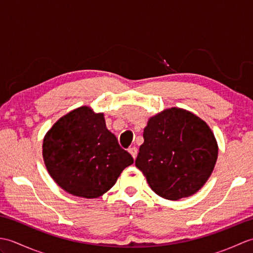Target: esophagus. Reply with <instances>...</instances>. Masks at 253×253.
Wrapping results in <instances>:
<instances>
[{
	"mask_svg": "<svg viewBox=\"0 0 253 253\" xmlns=\"http://www.w3.org/2000/svg\"><path fill=\"white\" fill-rule=\"evenodd\" d=\"M128 152H129L132 155L133 159H136L137 154H138V149L136 147H131V148L128 149Z\"/></svg>",
	"mask_w": 253,
	"mask_h": 253,
	"instance_id": "obj_1",
	"label": "esophagus"
}]
</instances>
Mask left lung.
Returning <instances> with one entry per match:
<instances>
[{"mask_svg": "<svg viewBox=\"0 0 253 253\" xmlns=\"http://www.w3.org/2000/svg\"><path fill=\"white\" fill-rule=\"evenodd\" d=\"M136 166L151 189L168 200L192 196L215 166L218 147L200 117L178 107L158 113L143 130Z\"/></svg>", "mask_w": 253, "mask_h": 253, "instance_id": "8db88e82", "label": "left lung"}]
</instances>
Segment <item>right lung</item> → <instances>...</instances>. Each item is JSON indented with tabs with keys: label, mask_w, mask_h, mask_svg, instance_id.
Wrapping results in <instances>:
<instances>
[{
	"label": "right lung",
	"mask_w": 253,
	"mask_h": 253,
	"mask_svg": "<svg viewBox=\"0 0 253 253\" xmlns=\"http://www.w3.org/2000/svg\"><path fill=\"white\" fill-rule=\"evenodd\" d=\"M42 155L62 189L88 199L110 190L124 169L133 163L106 128L103 113L89 106L73 110L52 126L44 136Z\"/></svg>",
	"instance_id": "right-lung-1"
}]
</instances>
